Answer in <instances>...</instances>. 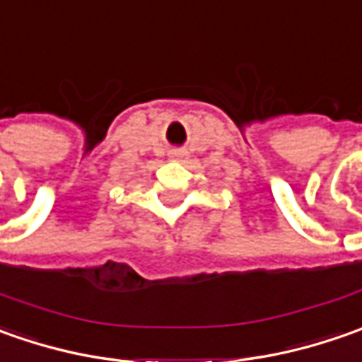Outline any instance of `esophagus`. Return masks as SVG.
Masks as SVG:
<instances>
[{
    "label": "esophagus",
    "instance_id": "obj_1",
    "mask_svg": "<svg viewBox=\"0 0 362 362\" xmlns=\"http://www.w3.org/2000/svg\"><path fill=\"white\" fill-rule=\"evenodd\" d=\"M183 157H185V151H177L171 155V159H183Z\"/></svg>",
    "mask_w": 362,
    "mask_h": 362
}]
</instances>
